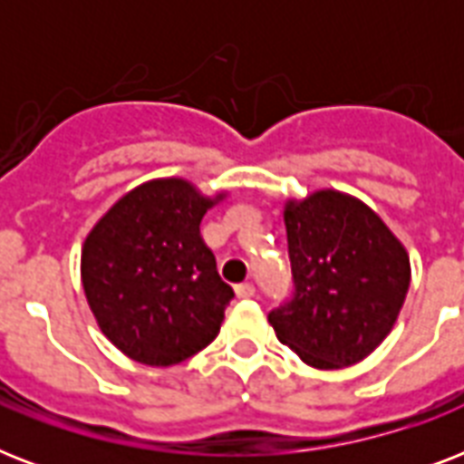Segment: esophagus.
<instances>
[{
  "instance_id": "esophagus-1",
  "label": "esophagus",
  "mask_w": 464,
  "mask_h": 464,
  "mask_svg": "<svg viewBox=\"0 0 464 464\" xmlns=\"http://www.w3.org/2000/svg\"><path fill=\"white\" fill-rule=\"evenodd\" d=\"M236 296L238 298H253L255 296V286L250 282H243L236 286Z\"/></svg>"
}]
</instances>
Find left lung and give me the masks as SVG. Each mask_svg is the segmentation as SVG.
<instances>
[{"instance_id": "8db88e82", "label": "left lung", "mask_w": 464, "mask_h": 464, "mask_svg": "<svg viewBox=\"0 0 464 464\" xmlns=\"http://www.w3.org/2000/svg\"><path fill=\"white\" fill-rule=\"evenodd\" d=\"M294 294L269 313L308 366L359 363L388 337L410 289V255L371 207L320 189L284 207Z\"/></svg>"}]
</instances>
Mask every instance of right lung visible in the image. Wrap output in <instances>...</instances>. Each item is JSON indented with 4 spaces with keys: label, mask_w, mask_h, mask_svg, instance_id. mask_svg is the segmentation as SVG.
I'll list each match as a JSON object with an SVG mask.
<instances>
[{
    "label": "right lung",
    "mask_w": 464,
    "mask_h": 464,
    "mask_svg": "<svg viewBox=\"0 0 464 464\" xmlns=\"http://www.w3.org/2000/svg\"><path fill=\"white\" fill-rule=\"evenodd\" d=\"M224 195L182 178L149 180L112 204L82 250V284L105 337L147 366H175L211 344L233 289L199 224Z\"/></svg>",
    "instance_id": "obj_1"
}]
</instances>
